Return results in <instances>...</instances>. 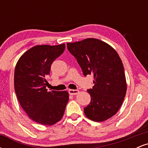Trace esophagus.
Instances as JSON below:
<instances>
[{
	"label": "esophagus",
	"mask_w": 148,
	"mask_h": 148,
	"mask_svg": "<svg viewBox=\"0 0 148 148\" xmlns=\"http://www.w3.org/2000/svg\"><path fill=\"white\" fill-rule=\"evenodd\" d=\"M79 92V91L78 90H69V95H77Z\"/></svg>",
	"instance_id": "34e87169"
}]
</instances>
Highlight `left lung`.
I'll return each instance as SVG.
<instances>
[{
  "instance_id": "8db88e82",
  "label": "left lung",
  "mask_w": 148,
  "mask_h": 148,
  "mask_svg": "<svg viewBox=\"0 0 148 148\" xmlns=\"http://www.w3.org/2000/svg\"><path fill=\"white\" fill-rule=\"evenodd\" d=\"M85 76L92 74L95 85L88 90L91 101L84 108L90 120L103 122L113 117L123 104L127 81L123 62L111 46L95 38L67 43Z\"/></svg>"
}]
</instances>
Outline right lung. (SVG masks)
<instances>
[{"label": "right lung", "instance_id": "right-lung-1", "mask_svg": "<svg viewBox=\"0 0 148 148\" xmlns=\"http://www.w3.org/2000/svg\"><path fill=\"white\" fill-rule=\"evenodd\" d=\"M65 45H37L19 58L14 70V90L20 105L28 117L43 125L57 123L69 101L67 91H47L51 65Z\"/></svg>", "mask_w": 148, "mask_h": 148}]
</instances>
